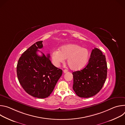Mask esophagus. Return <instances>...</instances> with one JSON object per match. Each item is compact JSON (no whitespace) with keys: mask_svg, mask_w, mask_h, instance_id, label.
Here are the masks:
<instances>
[{"mask_svg":"<svg viewBox=\"0 0 125 125\" xmlns=\"http://www.w3.org/2000/svg\"><path fill=\"white\" fill-rule=\"evenodd\" d=\"M67 72H68V70H66V69H65V70H63V72H64V73H67Z\"/></svg>","mask_w":125,"mask_h":125,"instance_id":"1","label":"esophagus"}]
</instances>
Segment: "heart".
I'll use <instances>...</instances> for the list:
<instances>
[{
    "instance_id": "heart-1",
    "label": "heart",
    "mask_w": 125,
    "mask_h": 125,
    "mask_svg": "<svg viewBox=\"0 0 125 125\" xmlns=\"http://www.w3.org/2000/svg\"><path fill=\"white\" fill-rule=\"evenodd\" d=\"M51 56L53 63L56 66L64 63L68 58L67 63L70 69L78 70L86 64L89 57V51L87 49L79 45L69 44L62 46L60 50L53 51Z\"/></svg>"
}]
</instances>
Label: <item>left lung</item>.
Here are the masks:
<instances>
[{
    "mask_svg": "<svg viewBox=\"0 0 125 125\" xmlns=\"http://www.w3.org/2000/svg\"><path fill=\"white\" fill-rule=\"evenodd\" d=\"M107 66L105 56L98 48L93 49L87 65L73 72V88L80 97L88 98L101 90L107 78Z\"/></svg>",
    "mask_w": 125,
    "mask_h": 125,
    "instance_id": "8db88e82",
    "label": "left lung"
}]
</instances>
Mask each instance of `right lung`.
<instances>
[{
  "instance_id": "add662e5",
  "label": "right lung",
  "mask_w": 125,
  "mask_h": 125,
  "mask_svg": "<svg viewBox=\"0 0 125 125\" xmlns=\"http://www.w3.org/2000/svg\"><path fill=\"white\" fill-rule=\"evenodd\" d=\"M42 47V41L32 44L22 54L17 65L20 84L27 93L39 98L50 95L62 74V70L51 63L49 54L38 55V49Z\"/></svg>"
}]
</instances>
